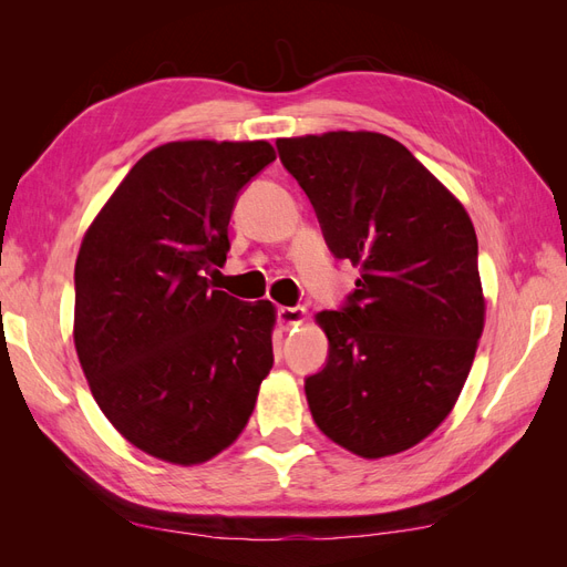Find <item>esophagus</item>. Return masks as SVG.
<instances>
[{
  "label": "esophagus",
  "instance_id": "obj_1",
  "mask_svg": "<svg viewBox=\"0 0 567 567\" xmlns=\"http://www.w3.org/2000/svg\"><path fill=\"white\" fill-rule=\"evenodd\" d=\"M277 319L281 323V329H290V326H298L305 319L302 307H279Z\"/></svg>",
  "mask_w": 567,
  "mask_h": 567
}]
</instances>
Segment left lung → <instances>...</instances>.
Here are the masks:
<instances>
[{"label": "left lung", "mask_w": 567, "mask_h": 567, "mask_svg": "<svg viewBox=\"0 0 567 567\" xmlns=\"http://www.w3.org/2000/svg\"><path fill=\"white\" fill-rule=\"evenodd\" d=\"M277 148L326 246L362 271L338 310L317 315L329 357L305 379L312 419L364 458L404 452L452 411L483 333L473 221L385 134H310Z\"/></svg>", "instance_id": "8db88e82"}]
</instances>
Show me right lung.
I'll list each match as a JSON object with an SVG mask.
<instances>
[{
	"instance_id": "1",
	"label": "right lung",
	"mask_w": 567,
	"mask_h": 567,
	"mask_svg": "<svg viewBox=\"0 0 567 567\" xmlns=\"http://www.w3.org/2000/svg\"><path fill=\"white\" fill-rule=\"evenodd\" d=\"M267 142L148 151L96 215L75 262V350L99 409L134 447L203 463L246 427L274 364V307L203 277L229 252L238 194Z\"/></svg>"
}]
</instances>
